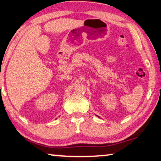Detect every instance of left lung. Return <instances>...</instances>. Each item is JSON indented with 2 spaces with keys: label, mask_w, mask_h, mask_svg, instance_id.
<instances>
[{
  "label": "left lung",
  "mask_w": 161,
  "mask_h": 161,
  "mask_svg": "<svg viewBox=\"0 0 161 161\" xmlns=\"http://www.w3.org/2000/svg\"><path fill=\"white\" fill-rule=\"evenodd\" d=\"M97 117H99V116H97Z\"/></svg>",
  "instance_id": "1"
}]
</instances>
